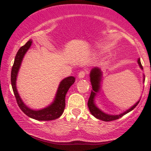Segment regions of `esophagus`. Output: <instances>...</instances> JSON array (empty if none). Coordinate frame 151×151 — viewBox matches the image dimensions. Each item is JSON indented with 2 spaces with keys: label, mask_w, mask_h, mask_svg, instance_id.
<instances>
[{
  "label": "esophagus",
  "mask_w": 151,
  "mask_h": 151,
  "mask_svg": "<svg viewBox=\"0 0 151 151\" xmlns=\"http://www.w3.org/2000/svg\"><path fill=\"white\" fill-rule=\"evenodd\" d=\"M85 75L86 72H84V71H81V72L78 74V77H79V79H83V78L85 77Z\"/></svg>",
  "instance_id": "1"
}]
</instances>
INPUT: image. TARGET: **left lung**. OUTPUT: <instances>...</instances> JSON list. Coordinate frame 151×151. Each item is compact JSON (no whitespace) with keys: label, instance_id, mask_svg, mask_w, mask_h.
<instances>
[{"label":"left lung","instance_id":"1","mask_svg":"<svg viewBox=\"0 0 151 151\" xmlns=\"http://www.w3.org/2000/svg\"><path fill=\"white\" fill-rule=\"evenodd\" d=\"M138 64L139 65L140 68L141 70H143V67H142L141 60L140 58L138 59ZM143 81H145V76L144 74H143ZM90 81H91V86H92V90H91V95H90L89 101H88V107L91 112V114L96 119H99L103 121H114L119 119V118L122 117L123 116H124L125 114H128L129 112L131 111L135 107L138 105V104L139 103L141 98L138 100V101L133 106H131V108L127 109L124 112L121 113L120 114H118V115H114V114H109L104 112L103 111L101 110L99 107L96 106L95 104V98L97 96V93H99L100 90H101V82L102 80V77H103V73H102L101 69H99V67H93V69H91V72H90Z\"/></svg>","mask_w":151,"mask_h":151}]
</instances>
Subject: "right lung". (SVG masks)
I'll return each instance as SVG.
<instances>
[{"instance_id":"add662e5","label":"right lung","mask_w":151,"mask_h":151,"mask_svg":"<svg viewBox=\"0 0 151 151\" xmlns=\"http://www.w3.org/2000/svg\"><path fill=\"white\" fill-rule=\"evenodd\" d=\"M32 40H30L28 42L20 48L18 52L16 54L15 58L14 64L11 70V84L14 92L17 103L20 107V109L27 116L32 118L37 121H51L56 119L62 116L65 108V96L66 93L68 91L70 86L74 84L75 79L74 77H66L60 81L58 88L56 94H55L54 101L49 106L38 110H34L27 106L22 100L21 97L19 95L18 89L16 86L17 77L19 70L21 66L22 60L25 53L27 50L30 49L32 45Z\"/></svg>"}]
</instances>
